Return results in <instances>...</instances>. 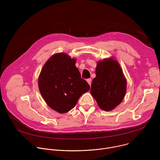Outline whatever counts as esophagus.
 Segmentation results:
<instances>
[{
    "mask_svg": "<svg viewBox=\"0 0 160 160\" xmlns=\"http://www.w3.org/2000/svg\"><path fill=\"white\" fill-rule=\"evenodd\" d=\"M87 82H88V83L89 85H90V84H91V82H92V79H91V78H88V79L87 80Z\"/></svg>",
    "mask_w": 160,
    "mask_h": 160,
    "instance_id": "esophagus-1",
    "label": "esophagus"
}]
</instances>
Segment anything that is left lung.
I'll use <instances>...</instances> for the list:
<instances>
[{"label":"left lung","mask_w":160,"mask_h":160,"mask_svg":"<svg viewBox=\"0 0 160 160\" xmlns=\"http://www.w3.org/2000/svg\"><path fill=\"white\" fill-rule=\"evenodd\" d=\"M96 77L91 84L90 92L99 108L111 111L123 101L127 88V80L117 61L112 58L98 62Z\"/></svg>","instance_id":"left-lung-1"}]
</instances>
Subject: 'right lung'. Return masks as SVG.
Returning <instances> with one entry per match:
<instances>
[{
    "instance_id": "1",
    "label": "right lung",
    "mask_w": 160,
    "mask_h": 160,
    "mask_svg": "<svg viewBox=\"0 0 160 160\" xmlns=\"http://www.w3.org/2000/svg\"><path fill=\"white\" fill-rule=\"evenodd\" d=\"M76 59L57 53L45 63L38 77V88L48 106L60 113L73 109L90 85L75 66Z\"/></svg>"
}]
</instances>
